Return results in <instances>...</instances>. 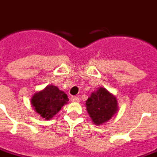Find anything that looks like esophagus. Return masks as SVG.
Instances as JSON below:
<instances>
[{
	"label": "esophagus",
	"instance_id": "34e87169",
	"mask_svg": "<svg viewBox=\"0 0 157 157\" xmlns=\"http://www.w3.org/2000/svg\"><path fill=\"white\" fill-rule=\"evenodd\" d=\"M71 100L72 102H79L80 98H79L78 96H71Z\"/></svg>",
	"mask_w": 157,
	"mask_h": 157
}]
</instances>
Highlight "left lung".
I'll return each instance as SVG.
<instances>
[{"mask_svg": "<svg viewBox=\"0 0 157 157\" xmlns=\"http://www.w3.org/2000/svg\"><path fill=\"white\" fill-rule=\"evenodd\" d=\"M86 105L92 121L96 125L109 120L118 111L116 98L105 88H100L93 92Z\"/></svg>", "mask_w": 157, "mask_h": 157, "instance_id": "8db88e82", "label": "left lung"}]
</instances>
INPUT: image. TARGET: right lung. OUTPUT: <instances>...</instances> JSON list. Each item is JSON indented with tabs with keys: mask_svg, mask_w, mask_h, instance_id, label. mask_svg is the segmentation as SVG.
Wrapping results in <instances>:
<instances>
[{
	"mask_svg": "<svg viewBox=\"0 0 157 157\" xmlns=\"http://www.w3.org/2000/svg\"><path fill=\"white\" fill-rule=\"evenodd\" d=\"M69 99L67 95L57 86H48L41 91L37 92L31 100V104L38 113L45 119L52 118Z\"/></svg>",
	"mask_w": 157,
	"mask_h": 157,
	"instance_id": "1",
	"label": "right lung"
}]
</instances>
